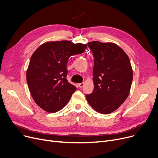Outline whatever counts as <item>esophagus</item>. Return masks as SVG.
<instances>
[{"mask_svg": "<svg viewBox=\"0 0 158 158\" xmlns=\"http://www.w3.org/2000/svg\"><path fill=\"white\" fill-rule=\"evenodd\" d=\"M83 86H84V83H83V82H81V83L78 84V86H79V88H82Z\"/></svg>", "mask_w": 158, "mask_h": 158, "instance_id": "34e87169", "label": "esophagus"}]
</instances>
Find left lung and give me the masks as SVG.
<instances>
[{
    "label": "left lung",
    "instance_id": "obj_1",
    "mask_svg": "<svg viewBox=\"0 0 158 158\" xmlns=\"http://www.w3.org/2000/svg\"><path fill=\"white\" fill-rule=\"evenodd\" d=\"M94 57L93 92L86 95L89 104L96 111L109 114L127 98L133 78L126 53L117 44L98 41L88 43Z\"/></svg>",
    "mask_w": 158,
    "mask_h": 158
}]
</instances>
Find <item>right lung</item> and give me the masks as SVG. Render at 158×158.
<instances>
[{
  "label": "right lung",
  "mask_w": 158,
  "mask_h": 158,
  "mask_svg": "<svg viewBox=\"0 0 158 158\" xmlns=\"http://www.w3.org/2000/svg\"><path fill=\"white\" fill-rule=\"evenodd\" d=\"M86 45L64 40L41 45L31 56L26 79L32 98L48 113L61 110L69 102L76 87L69 83V58L84 52Z\"/></svg>",
  "instance_id": "right-lung-1"
}]
</instances>
